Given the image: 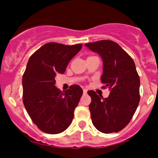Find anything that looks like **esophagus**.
<instances>
[{
	"instance_id": "1",
	"label": "esophagus",
	"mask_w": 158,
	"mask_h": 158,
	"mask_svg": "<svg viewBox=\"0 0 158 158\" xmlns=\"http://www.w3.org/2000/svg\"><path fill=\"white\" fill-rule=\"evenodd\" d=\"M83 94H87V89H83Z\"/></svg>"
}]
</instances>
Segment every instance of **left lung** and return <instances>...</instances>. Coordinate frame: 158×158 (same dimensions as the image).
<instances>
[{"mask_svg": "<svg viewBox=\"0 0 158 158\" xmlns=\"http://www.w3.org/2000/svg\"><path fill=\"white\" fill-rule=\"evenodd\" d=\"M85 46L101 56V81L110 91L109 97L105 98L94 91H88L92 98L89 110L92 124L105 134L120 131L133 117L140 101V79L135 62L113 41L104 40Z\"/></svg>", "mask_w": 158, "mask_h": 158, "instance_id": "left-lung-1", "label": "left lung"}]
</instances>
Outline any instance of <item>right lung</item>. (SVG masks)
I'll return each instance as SVG.
<instances>
[{
    "mask_svg": "<svg viewBox=\"0 0 158 158\" xmlns=\"http://www.w3.org/2000/svg\"><path fill=\"white\" fill-rule=\"evenodd\" d=\"M81 48L82 44L48 43L28 60L22 79L23 104L33 123L44 132L61 133L72 123L83 92L73 85L62 92L55 86V77L65 73Z\"/></svg>",
    "mask_w": 158,
    "mask_h": 158,
    "instance_id": "1",
    "label": "right lung"
}]
</instances>
